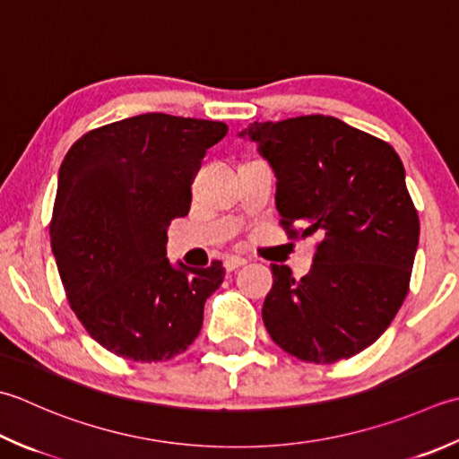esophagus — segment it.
Listing matches in <instances>:
<instances>
[{
  "mask_svg": "<svg viewBox=\"0 0 459 459\" xmlns=\"http://www.w3.org/2000/svg\"><path fill=\"white\" fill-rule=\"evenodd\" d=\"M245 263H247V260L240 258V256H229V258H224V268H227L229 273H232V271H237V268H240Z\"/></svg>",
  "mask_w": 459,
  "mask_h": 459,
  "instance_id": "esophagus-1",
  "label": "esophagus"
}]
</instances>
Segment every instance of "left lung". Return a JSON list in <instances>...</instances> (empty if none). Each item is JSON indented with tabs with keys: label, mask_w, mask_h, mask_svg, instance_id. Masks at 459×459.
I'll list each match as a JSON object with an SVG mask.
<instances>
[{
	"label": "left lung",
	"mask_w": 459,
	"mask_h": 459,
	"mask_svg": "<svg viewBox=\"0 0 459 459\" xmlns=\"http://www.w3.org/2000/svg\"><path fill=\"white\" fill-rule=\"evenodd\" d=\"M276 177V211L290 237L320 242L307 276L271 264L268 334L299 360L332 364L374 344L408 294L420 221L398 152L336 117L250 123ZM299 226V230H294Z\"/></svg>",
	"instance_id": "left-lung-1"
}]
</instances>
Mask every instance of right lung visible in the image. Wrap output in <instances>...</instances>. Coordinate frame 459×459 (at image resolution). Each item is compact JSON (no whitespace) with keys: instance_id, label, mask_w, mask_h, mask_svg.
I'll return each mask as SVG.
<instances>
[{"instance_id":"add662e5","label":"right lung","mask_w":459,"mask_h":459,"mask_svg":"<svg viewBox=\"0 0 459 459\" xmlns=\"http://www.w3.org/2000/svg\"><path fill=\"white\" fill-rule=\"evenodd\" d=\"M227 131L145 113L85 133L63 159L51 250L71 310L109 352L159 362L199 336L224 268L170 264L167 229L188 214L201 159Z\"/></svg>"}]
</instances>
